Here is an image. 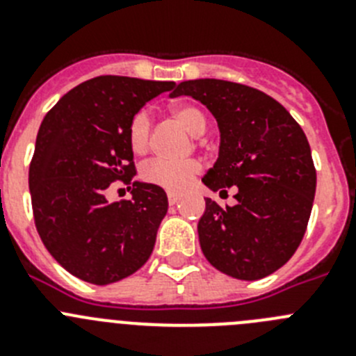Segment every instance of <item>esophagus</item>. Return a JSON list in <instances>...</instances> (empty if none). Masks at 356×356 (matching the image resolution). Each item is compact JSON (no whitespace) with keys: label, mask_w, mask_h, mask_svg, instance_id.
I'll use <instances>...</instances> for the list:
<instances>
[{"label":"esophagus","mask_w":356,"mask_h":356,"mask_svg":"<svg viewBox=\"0 0 356 356\" xmlns=\"http://www.w3.org/2000/svg\"><path fill=\"white\" fill-rule=\"evenodd\" d=\"M168 200H169V205H175L178 201L181 200V194L180 193H175V191H169L168 193Z\"/></svg>","instance_id":"obj_1"}]
</instances>
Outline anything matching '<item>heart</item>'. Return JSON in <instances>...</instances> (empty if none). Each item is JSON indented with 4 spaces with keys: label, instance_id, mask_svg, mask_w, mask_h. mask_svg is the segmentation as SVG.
I'll list each match as a JSON object with an SVG mask.
<instances>
[{
    "label": "heart",
    "instance_id": "obj_1",
    "mask_svg": "<svg viewBox=\"0 0 356 356\" xmlns=\"http://www.w3.org/2000/svg\"><path fill=\"white\" fill-rule=\"evenodd\" d=\"M171 115L184 130L191 135H201L207 128L205 115L196 106L176 105L171 108ZM151 122L146 112H137L128 124V144L134 153H144L149 146ZM201 171L197 160L185 162H169V160H153L143 168V180L146 184L159 185L168 191H184L193 184L194 176Z\"/></svg>",
    "mask_w": 356,
    "mask_h": 356
}]
</instances>
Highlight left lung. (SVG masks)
<instances>
[{
    "label": "left lung",
    "instance_id": "obj_1",
    "mask_svg": "<svg viewBox=\"0 0 356 356\" xmlns=\"http://www.w3.org/2000/svg\"><path fill=\"white\" fill-rule=\"evenodd\" d=\"M191 96L219 128V155L203 184L217 193L237 187L234 207L207 197L197 222L203 254L237 280H260L289 262L307 229L316 168L307 135L276 99L234 81L201 78L169 94Z\"/></svg>",
    "mask_w": 356,
    "mask_h": 356
}]
</instances>
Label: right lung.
Returning a JSON list of instances; mask_svg holds the SVG:
<instances>
[{
    "instance_id": "obj_1",
    "label": "right lung",
    "mask_w": 356,
    "mask_h": 356,
    "mask_svg": "<svg viewBox=\"0 0 356 356\" xmlns=\"http://www.w3.org/2000/svg\"><path fill=\"white\" fill-rule=\"evenodd\" d=\"M175 81L96 76L69 90L39 128L30 163V196L46 250L65 271L94 285L134 275L149 259L168 213L159 185L134 181L128 124ZM131 200L110 204L114 181Z\"/></svg>"
}]
</instances>
